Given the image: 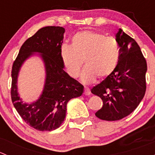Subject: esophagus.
<instances>
[{"instance_id":"obj_1","label":"esophagus","mask_w":155,"mask_h":155,"mask_svg":"<svg viewBox=\"0 0 155 155\" xmlns=\"http://www.w3.org/2000/svg\"><path fill=\"white\" fill-rule=\"evenodd\" d=\"M84 94H85V95H89L91 94V91H90V89L88 88V87H85V89H84Z\"/></svg>"}]
</instances>
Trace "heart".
<instances>
[{"label": "heart", "mask_w": 155, "mask_h": 155, "mask_svg": "<svg viewBox=\"0 0 155 155\" xmlns=\"http://www.w3.org/2000/svg\"><path fill=\"white\" fill-rule=\"evenodd\" d=\"M120 55L116 39L91 31L77 33L72 37L70 46L64 44L61 48L64 68L70 77L79 76L84 62L82 81L86 84L94 82L97 76H109L118 66Z\"/></svg>", "instance_id": "heart-1"}]
</instances>
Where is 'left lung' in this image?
<instances>
[{"label":"left lung","mask_w":155,"mask_h":155,"mask_svg":"<svg viewBox=\"0 0 155 155\" xmlns=\"http://www.w3.org/2000/svg\"><path fill=\"white\" fill-rule=\"evenodd\" d=\"M115 39L121 50L118 66L91 89L104 104L95 115L105 121H118L129 115L138 107L146 90L147 64L140 47L121 28Z\"/></svg>","instance_id":"8db88e82"}]
</instances>
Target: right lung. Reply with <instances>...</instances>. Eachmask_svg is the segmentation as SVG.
I'll return each instance as SVG.
<instances>
[{
    "instance_id": "add662e5",
    "label": "right lung",
    "mask_w": 155,
    "mask_h": 155,
    "mask_svg": "<svg viewBox=\"0 0 155 155\" xmlns=\"http://www.w3.org/2000/svg\"><path fill=\"white\" fill-rule=\"evenodd\" d=\"M64 32L65 29L59 26L40 28L23 43L12 64V102L21 118L37 130L51 131L58 128L66 117L68 101L83 93V85L64 70L61 48ZM37 52L41 54L45 65V87L37 101L23 104L17 87L18 73L23 63Z\"/></svg>"
}]
</instances>
